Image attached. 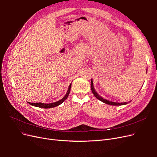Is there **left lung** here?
Segmentation results:
<instances>
[{
	"instance_id": "obj_1",
	"label": "left lung",
	"mask_w": 157,
	"mask_h": 157,
	"mask_svg": "<svg viewBox=\"0 0 157 157\" xmlns=\"http://www.w3.org/2000/svg\"><path fill=\"white\" fill-rule=\"evenodd\" d=\"M91 90L92 93L94 94V95L95 96V97H96L97 99H98L99 100L101 101L102 102L105 103L106 104H109V105H123V104H126L127 103L126 102H124V103H117V102H113V101H108V100H106V99H103V98H101L99 95L96 92V90H94V86H93V81L92 80H91Z\"/></svg>"
}]
</instances>
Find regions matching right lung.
<instances>
[{"instance_id":"right-lung-1","label":"right lung","mask_w":157,"mask_h":157,"mask_svg":"<svg viewBox=\"0 0 157 157\" xmlns=\"http://www.w3.org/2000/svg\"><path fill=\"white\" fill-rule=\"evenodd\" d=\"M71 84L69 85L68 90H67V94H65V96L58 101L52 103H29L31 104V105L40 107V108H44V109L52 108V107H56V106H58L59 105H60L61 103H62L67 98L69 94L70 93V91H71Z\"/></svg>"}]
</instances>
